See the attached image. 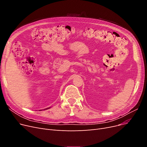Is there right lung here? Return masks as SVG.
Here are the masks:
<instances>
[{"instance_id": "add662e5", "label": "right lung", "mask_w": 147, "mask_h": 147, "mask_svg": "<svg viewBox=\"0 0 147 147\" xmlns=\"http://www.w3.org/2000/svg\"><path fill=\"white\" fill-rule=\"evenodd\" d=\"M49 108H46L45 109H49ZM44 110H45V109H44ZM39 111H40V110H39ZM40 111H41V110H40Z\"/></svg>"}]
</instances>
